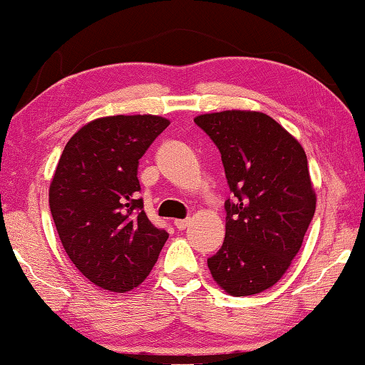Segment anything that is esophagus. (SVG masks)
I'll return each instance as SVG.
<instances>
[{
	"label": "esophagus",
	"instance_id": "1",
	"mask_svg": "<svg viewBox=\"0 0 365 365\" xmlns=\"http://www.w3.org/2000/svg\"><path fill=\"white\" fill-rule=\"evenodd\" d=\"M174 225L178 228V230H185L190 225V219H178L174 222Z\"/></svg>",
	"mask_w": 365,
	"mask_h": 365
}]
</instances>
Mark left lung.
I'll use <instances>...</instances> for the list:
<instances>
[{"label":"left lung","instance_id":"left-lung-1","mask_svg":"<svg viewBox=\"0 0 365 365\" xmlns=\"http://www.w3.org/2000/svg\"><path fill=\"white\" fill-rule=\"evenodd\" d=\"M195 123L220 151L232 193L225 240L207 267L232 296L261 293L285 274L316 212L306 153L256 110L202 114Z\"/></svg>","mask_w":365,"mask_h":365}]
</instances>
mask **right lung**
<instances>
[{"instance_id":"obj_1","label":"right lung","mask_w":365,"mask_h":365,"mask_svg":"<svg viewBox=\"0 0 365 365\" xmlns=\"http://www.w3.org/2000/svg\"><path fill=\"white\" fill-rule=\"evenodd\" d=\"M169 125L159 115H113L67 141L49 187V209L67 256L96 287L123 293L143 282L169 233L138 196V160Z\"/></svg>"}]
</instances>
